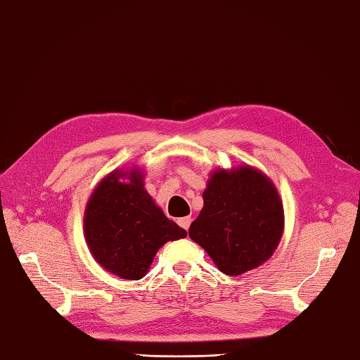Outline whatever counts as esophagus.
Here are the masks:
<instances>
[{
	"mask_svg": "<svg viewBox=\"0 0 360 360\" xmlns=\"http://www.w3.org/2000/svg\"><path fill=\"white\" fill-rule=\"evenodd\" d=\"M179 225L181 226L183 230H188L189 229V225H191V222H193V219L191 217H181V219H179Z\"/></svg>",
	"mask_w": 360,
	"mask_h": 360,
	"instance_id": "esophagus-1",
	"label": "esophagus"
}]
</instances>
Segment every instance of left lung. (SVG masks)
I'll return each mask as SVG.
<instances>
[{"label": "left lung", "instance_id": "1", "mask_svg": "<svg viewBox=\"0 0 360 360\" xmlns=\"http://www.w3.org/2000/svg\"><path fill=\"white\" fill-rule=\"evenodd\" d=\"M283 230V202L274 183L252 166H239L211 174L203 208L188 233L222 274L236 276L266 262Z\"/></svg>", "mask_w": 360, "mask_h": 360}]
</instances>
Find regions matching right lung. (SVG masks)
<instances>
[{
	"mask_svg": "<svg viewBox=\"0 0 360 360\" xmlns=\"http://www.w3.org/2000/svg\"><path fill=\"white\" fill-rule=\"evenodd\" d=\"M86 245L102 267L124 280H139L167 240L186 236L144 189V174L116 169L94 188L84 216Z\"/></svg>",
	"mask_w": 360,
	"mask_h": 360,
	"instance_id": "obj_1",
	"label": "right lung"
}]
</instances>
